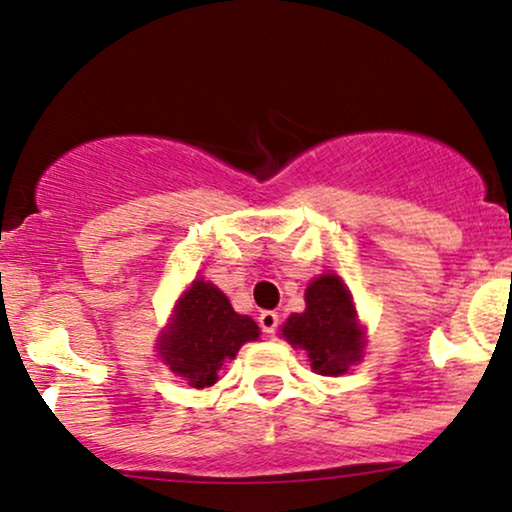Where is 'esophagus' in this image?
<instances>
[{
    "instance_id": "34e87169",
    "label": "esophagus",
    "mask_w": 512,
    "mask_h": 512,
    "mask_svg": "<svg viewBox=\"0 0 512 512\" xmlns=\"http://www.w3.org/2000/svg\"><path fill=\"white\" fill-rule=\"evenodd\" d=\"M278 324H280L278 312H261V314H258V326H261L263 333H275Z\"/></svg>"
}]
</instances>
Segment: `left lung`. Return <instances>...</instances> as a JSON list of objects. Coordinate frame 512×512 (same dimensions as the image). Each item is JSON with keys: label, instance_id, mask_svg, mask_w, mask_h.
I'll list each match as a JSON object with an SVG mask.
<instances>
[{"label": "left lung", "instance_id": "8db88e82", "mask_svg": "<svg viewBox=\"0 0 512 512\" xmlns=\"http://www.w3.org/2000/svg\"><path fill=\"white\" fill-rule=\"evenodd\" d=\"M304 302L307 309L287 319L283 336L295 348L307 350L317 375H343L348 365L363 358L365 348L348 290L338 275H321L309 283Z\"/></svg>", "mask_w": 512, "mask_h": 512}]
</instances>
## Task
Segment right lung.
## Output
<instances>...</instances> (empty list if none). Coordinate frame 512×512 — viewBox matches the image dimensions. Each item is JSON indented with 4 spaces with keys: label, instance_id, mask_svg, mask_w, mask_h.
<instances>
[{
    "label": "right lung",
    "instance_id": "1",
    "mask_svg": "<svg viewBox=\"0 0 512 512\" xmlns=\"http://www.w3.org/2000/svg\"><path fill=\"white\" fill-rule=\"evenodd\" d=\"M258 326L241 317L220 290L195 280L181 297L174 321L162 336L159 350L171 372L193 389L212 387L225 360H232L246 341H256Z\"/></svg>",
    "mask_w": 512,
    "mask_h": 512
}]
</instances>
